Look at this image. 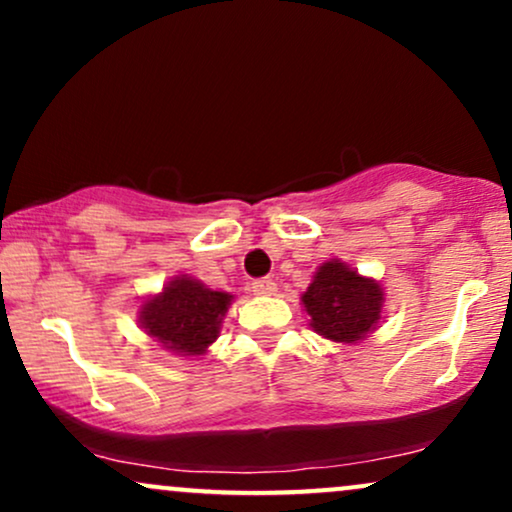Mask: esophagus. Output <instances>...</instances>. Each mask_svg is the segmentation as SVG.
I'll list each match as a JSON object with an SVG mask.
<instances>
[{
    "label": "esophagus",
    "mask_w": 512,
    "mask_h": 512,
    "mask_svg": "<svg viewBox=\"0 0 512 512\" xmlns=\"http://www.w3.org/2000/svg\"><path fill=\"white\" fill-rule=\"evenodd\" d=\"M274 291H276V284L274 279H269V276L252 281V293H255V296H274Z\"/></svg>",
    "instance_id": "obj_1"
}]
</instances>
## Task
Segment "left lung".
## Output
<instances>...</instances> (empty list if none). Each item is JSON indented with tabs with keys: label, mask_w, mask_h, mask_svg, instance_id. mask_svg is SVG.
Listing matches in <instances>:
<instances>
[{
	"label": "left lung",
	"mask_w": 512,
	"mask_h": 512,
	"mask_svg": "<svg viewBox=\"0 0 512 512\" xmlns=\"http://www.w3.org/2000/svg\"><path fill=\"white\" fill-rule=\"evenodd\" d=\"M310 327L332 342L356 344L378 327L385 293L342 260L322 264L301 296Z\"/></svg>",
	"instance_id": "left-lung-1"
}]
</instances>
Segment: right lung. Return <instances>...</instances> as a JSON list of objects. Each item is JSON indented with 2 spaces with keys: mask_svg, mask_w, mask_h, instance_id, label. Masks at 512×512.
I'll return each instance as SVG.
<instances>
[{
  "mask_svg": "<svg viewBox=\"0 0 512 512\" xmlns=\"http://www.w3.org/2000/svg\"><path fill=\"white\" fill-rule=\"evenodd\" d=\"M233 296L207 289L192 276H173L139 308L142 330L178 356H202L216 342Z\"/></svg>",
  "mask_w": 512,
  "mask_h": 512,
  "instance_id": "obj_1",
  "label": "right lung"
}]
</instances>
